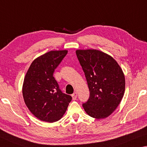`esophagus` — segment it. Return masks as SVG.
<instances>
[{
  "label": "esophagus",
  "mask_w": 147,
  "mask_h": 147,
  "mask_svg": "<svg viewBox=\"0 0 147 147\" xmlns=\"http://www.w3.org/2000/svg\"><path fill=\"white\" fill-rule=\"evenodd\" d=\"M71 96H72V98H73V100H76L77 97H78V93H77L76 92H74V93L71 94Z\"/></svg>",
  "instance_id": "1"
}]
</instances>
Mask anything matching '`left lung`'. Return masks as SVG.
<instances>
[{
  "label": "left lung",
  "mask_w": 147,
  "mask_h": 147,
  "mask_svg": "<svg viewBox=\"0 0 147 147\" xmlns=\"http://www.w3.org/2000/svg\"><path fill=\"white\" fill-rule=\"evenodd\" d=\"M77 57L85 73L90 96L83 104L88 115L96 119L110 116L125 92L123 71L112 56L94 49L77 50Z\"/></svg>",
  "instance_id": "1"
}]
</instances>
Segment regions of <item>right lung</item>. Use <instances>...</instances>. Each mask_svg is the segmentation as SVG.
Masks as SVG:
<instances>
[{
  "label": "right lung",
  "instance_id": "1",
  "mask_svg": "<svg viewBox=\"0 0 147 147\" xmlns=\"http://www.w3.org/2000/svg\"><path fill=\"white\" fill-rule=\"evenodd\" d=\"M67 51H51L33 61L25 76L22 93L30 112L40 120L53 123L62 118L71 96L63 93L53 77Z\"/></svg>",
  "mask_w": 147,
  "mask_h": 147
}]
</instances>
